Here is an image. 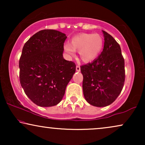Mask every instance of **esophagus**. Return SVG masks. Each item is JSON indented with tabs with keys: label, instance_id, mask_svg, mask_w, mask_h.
<instances>
[{
	"label": "esophagus",
	"instance_id": "obj_1",
	"mask_svg": "<svg viewBox=\"0 0 145 145\" xmlns=\"http://www.w3.org/2000/svg\"><path fill=\"white\" fill-rule=\"evenodd\" d=\"M76 71H78V72H80V66H79V65H76Z\"/></svg>",
	"mask_w": 145,
	"mask_h": 145
}]
</instances>
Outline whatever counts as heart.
Here are the masks:
<instances>
[{
	"label": "heart",
	"instance_id": "heart-1",
	"mask_svg": "<svg viewBox=\"0 0 145 145\" xmlns=\"http://www.w3.org/2000/svg\"><path fill=\"white\" fill-rule=\"evenodd\" d=\"M104 45V39L99 34L80 33L71 39V43L64 45V50L70 57L75 55L79 50V57L83 62L92 61L98 57Z\"/></svg>",
	"mask_w": 145,
	"mask_h": 145
}]
</instances>
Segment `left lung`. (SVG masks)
Here are the masks:
<instances>
[{"mask_svg": "<svg viewBox=\"0 0 145 145\" xmlns=\"http://www.w3.org/2000/svg\"><path fill=\"white\" fill-rule=\"evenodd\" d=\"M102 52L92 63L80 67L82 89L89 104L105 107L112 104L121 92L125 82V61L120 45L112 35L102 31Z\"/></svg>", "mask_w": 145, "mask_h": 145, "instance_id": "left-lung-1", "label": "left lung"}]
</instances>
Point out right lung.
<instances>
[{
    "instance_id": "1",
    "label": "right lung",
    "mask_w": 145,
    "mask_h": 145,
    "mask_svg": "<svg viewBox=\"0 0 145 145\" xmlns=\"http://www.w3.org/2000/svg\"><path fill=\"white\" fill-rule=\"evenodd\" d=\"M65 33L43 29L24 45L19 61L20 82L27 96L37 106L58 104L76 71V65L63 58Z\"/></svg>"
}]
</instances>
